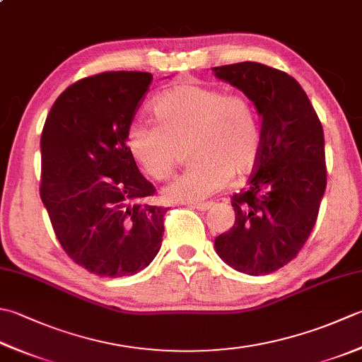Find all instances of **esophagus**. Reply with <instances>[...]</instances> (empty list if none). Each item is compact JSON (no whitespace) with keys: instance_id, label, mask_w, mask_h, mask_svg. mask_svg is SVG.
<instances>
[{"instance_id":"34e87169","label":"esophagus","mask_w":362,"mask_h":362,"mask_svg":"<svg viewBox=\"0 0 362 362\" xmlns=\"http://www.w3.org/2000/svg\"><path fill=\"white\" fill-rule=\"evenodd\" d=\"M194 210H199V211H207L211 207H214V202H201V204H193L191 205Z\"/></svg>"}]
</instances>
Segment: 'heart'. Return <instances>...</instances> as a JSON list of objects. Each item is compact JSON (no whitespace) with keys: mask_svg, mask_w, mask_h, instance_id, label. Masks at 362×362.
<instances>
[{"mask_svg":"<svg viewBox=\"0 0 362 362\" xmlns=\"http://www.w3.org/2000/svg\"><path fill=\"white\" fill-rule=\"evenodd\" d=\"M158 124L134 120L127 147L152 179H168L188 144L194 161L165 188L173 202H202L257 166L260 120L250 98L199 83H179L155 100Z\"/></svg>","mask_w":362,"mask_h":362,"instance_id":"heart-1","label":"heart"}]
</instances>
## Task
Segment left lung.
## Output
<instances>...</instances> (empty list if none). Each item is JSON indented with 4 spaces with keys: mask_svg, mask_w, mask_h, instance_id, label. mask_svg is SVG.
I'll return each instance as SVG.
<instances>
[{
    "mask_svg": "<svg viewBox=\"0 0 362 362\" xmlns=\"http://www.w3.org/2000/svg\"><path fill=\"white\" fill-rule=\"evenodd\" d=\"M262 117V152L247 185L232 197L235 223L215 240L219 257L250 276L296 257L313 232L327 188L323 129L300 83L259 62L214 67Z\"/></svg>",
    "mask_w": 362,
    "mask_h": 362,
    "instance_id": "1",
    "label": "left lung"
}]
</instances>
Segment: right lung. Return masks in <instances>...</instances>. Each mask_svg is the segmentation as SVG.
Listing matches in <instances>:
<instances>
[{"label":"right lung","instance_id":"1","mask_svg":"<svg viewBox=\"0 0 362 362\" xmlns=\"http://www.w3.org/2000/svg\"><path fill=\"white\" fill-rule=\"evenodd\" d=\"M148 72H103L56 98L40 138V199L62 250L105 278L132 276L157 256L165 207L141 204L155 188L127 147L152 81Z\"/></svg>","mask_w":362,"mask_h":362}]
</instances>
